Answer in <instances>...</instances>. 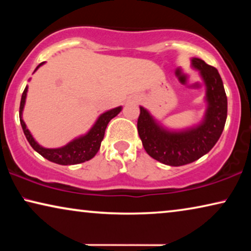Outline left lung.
I'll use <instances>...</instances> for the list:
<instances>
[{"label": "left lung", "mask_w": 251, "mask_h": 251, "mask_svg": "<svg viewBox=\"0 0 251 251\" xmlns=\"http://www.w3.org/2000/svg\"><path fill=\"white\" fill-rule=\"evenodd\" d=\"M191 66L198 70L205 85L207 104L203 119L185 129H169L139 106L137 128L143 146L150 156L171 167L194 162L207 154L218 142L227 118V97L218 71L193 57Z\"/></svg>", "instance_id": "8db88e82"}]
</instances>
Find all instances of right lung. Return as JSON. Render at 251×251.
Masks as SVG:
<instances>
[{
	"mask_svg": "<svg viewBox=\"0 0 251 251\" xmlns=\"http://www.w3.org/2000/svg\"><path fill=\"white\" fill-rule=\"evenodd\" d=\"M43 64L44 63H41L35 68V71H37V68L42 66ZM27 91H28V87L26 85L25 90L23 92L19 107V118L23 131L34 151H36L37 153L46 157L47 160L51 161V162L61 164V166H71V164H77L91 160L100 149V144L104 139L105 130L108 122L122 111V106L106 111L98 116V119L96 120V122L92 125L87 133L76 137V138L71 140L70 143H67L65 146L58 147V149H46L34 139L32 133L27 129L26 123L23 120V112L24 107H25Z\"/></svg>",
	"mask_w": 251,
	"mask_h": 251,
	"instance_id": "add662e5",
	"label": "right lung"
}]
</instances>
